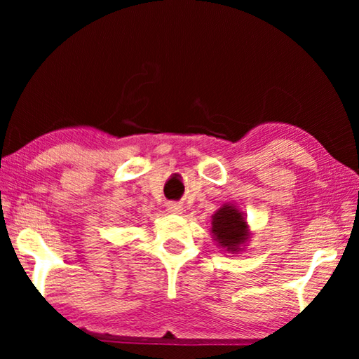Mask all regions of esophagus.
Masks as SVG:
<instances>
[{
	"label": "esophagus",
	"mask_w": 359,
	"mask_h": 359,
	"mask_svg": "<svg viewBox=\"0 0 359 359\" xmlns=\"http://www.w3.org/2000/svg\"><path fill=\"white\" fill-rule=\"evenodd\" d=\"M166 210L169 212V214H182V210H184V208H182L179 203H168Z\"/></svg>",
	"instance_id": "1"
}]
</instances>
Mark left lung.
<instances>
[{
	"mask_svg": "<svg viewBox=\"0 0 359 359\" xmlns=\"http://www.w3.org/2000/svg\"><path fill=\"white\" fill-rule=\"evenodd\" d=\"M212 238L224 252L239 253L245 248L250 228L247 224L244 212L236 204L226 203L212 215Z\"/></svg>",
	"mask_w": 359,
	"mask_h": 359,
	"instance_id": "left-lung-1",
	"label": "left lung"
}]
</instances>
